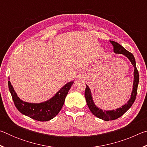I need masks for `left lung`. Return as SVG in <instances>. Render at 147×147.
Segmentation results:
<instances>
[{
	"instance_id": "8db88e82",
	"label": "left lung",
	"mask_w": 147,
	"mask_h": 147,
	"mask_svg": "<svg viewBox=\"0 0 147 147\" xmlns=\"http://www.w3.org/2000/svg\"><path fill=\"white\" fill-rule=\"evenodd\" d=\"M110 43L113 46V51L117 54H122L125 56L127 57L129 60L131 61V64L134 67V84H133V90L131 92V98L128 101L127 104H124L121 108L115 109V110L111 111H105L102 109H99L95 105H94V102L92 98L90 89L89 88L88 86L86 87L85 90V98L86 100V102L89 107V109L91 111V113L94 116L99 119H102L104 121H112L115 120L120 117L123 115L124 113L126 112V111L132 106L133 103L136 100L137 93H138V86L139 84V73L138 69L136 68V59L134 58V56L130 52H128L127 50H126L123 46H121L120 44L117 43L115 41H110Z\"/></svg>"
}]
</instances>
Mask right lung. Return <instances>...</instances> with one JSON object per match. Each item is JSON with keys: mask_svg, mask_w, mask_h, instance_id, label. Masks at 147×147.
Instances as JSON below:
<instances>
[{"mask_svg": "<svg viewBox=\"0 0 147 147\" xmlns=\"http://www.w3.org/2000/svg\"><path fill=\"white\" fill-rule=\"evenodd\" d=\"M73 84V82L66 84L53 98L39 104L28 103L21 100L14 91L10 81H8V88L15 106L20 112L36 121H47L53 119L60 111Z\"/></svg>", "mask_w": 147, "mask_h": 147, "instance_id": "add662e5", "label": "right lung"}]
</instances>
